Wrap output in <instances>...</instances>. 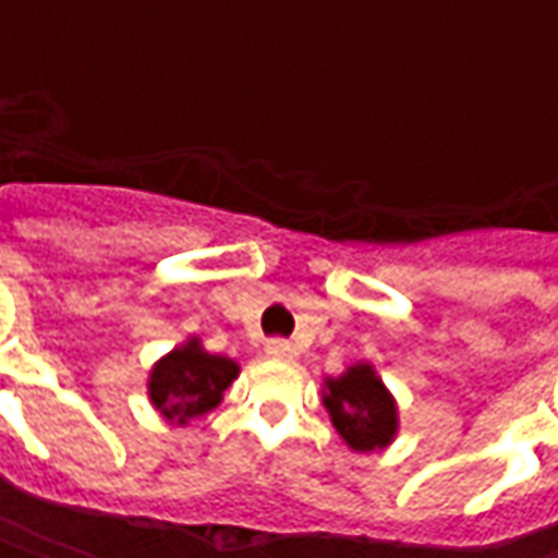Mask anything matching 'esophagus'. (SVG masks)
Instances as JSON below:
<instances>
[{"instance_id":"34e87169","label":"esophagus","mask_w":558,"mask_h":558,"mask_svg":"<svg viewBox=\"0 0 558 558\" xmlns=\"http://www.w3.org/2000/svg\"><path fill=\"white\" fill-rule=\"evenodd\" d=\"M266 355L268 359H280V362H290V359H295V347H292L290 340H268Z\"/></svg>"}]
</instances>
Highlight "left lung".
Returning a JSON list of instances; mask_svg holds the SVG:
<instances>
[{"mask_svg":"<svg viewBox=\"0 0 558 558\" xmlns=\"http://www.w3.org/2000/svg\"><path fill=\"white\" fill-rule=\"evenodd\" d=\"M323 407L352 451H383L398 439L400 410L371 362L350 364L340 376H326Z\"/></svg>","mask_w":558,"mask_h":558,"instance_id":"1","label":"left lung"}]
</instances>
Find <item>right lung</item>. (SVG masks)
<instances>
[{"label": "right lung", "instance_id": "add662e5", "mask_svg": "<svg viewBox=\"0 0 558 558\" xmlns=\"http://www.w3.org/2000/svg\"><path fill=\"white\" fill-rule=\"evenodd\" d=\"M242 367L230 355H211L203 340L191 335L151 364L146 383L148 403L172 427H187L218 410L223 391L239 379Z\"/></svg>", "mask_w": 558, "mask_h": 558}]
</instances>
